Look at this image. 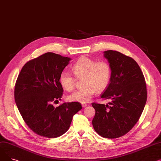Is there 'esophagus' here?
<instances>
[{
    "instance_id": "obj_1",
    "label": "esophagus",
    "mask_w": 161,
    "mask_h": 161,
    "mask_svg": "<svg viewBox=\"0 0 161 161\" xmlns=\"http://www.w3.org/2000/svg\"><path fill=\"white\" fill-rule=\"evenodd\" d=\"M81 105H82V106L83 107H86V106H87V104H86V103H82L81 104Z\"/></svg>"
}]
</instances>
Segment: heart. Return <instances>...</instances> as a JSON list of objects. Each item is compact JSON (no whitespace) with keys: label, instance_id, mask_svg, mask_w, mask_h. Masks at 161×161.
I'll return each mask as SVG.
<instances>
[{"label":"heart","instance_id":"1","mask_svg":"<svg viewBox=\"0 0 161 161\" xmlns=\"http://www.w3.org/2000/svg\"><path fill=\"white\" fill-rule=\"evenodd\" d=\"M72 70L76 78L83 77V85L69 97L74 102H89L97 90L103 91L107 87L112 77V67L108 62L97 61L87 57L80 58L72 65ZM58 80L62 87L66 91H72L75 87V79L69 72H62Z\"/></svg>","mask_w":161,"mask_h":161}]
</instances>
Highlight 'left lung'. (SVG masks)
I'll use <instances>...</instances> for the list:
<instances>
[{
  "mask_svg": "<svg viewBox=\"0 0 161 161\" xmlns=\"http://www.w3.org/2000/svg\"><path fill=\"white\" fill-rule=\"evenodd\" d=\"M104 57L112 67V77L101 98L108 104L92 103L95 130L103 138L114 139L128 133L136 124L147 100L143 75L134 59L117 51L108 50Z\"/></svg>",
  "mask_w": 161,
  "mask_h": 161,
  "instance_id": "8db88e82",
  "label": "left lung"
}]
</instances>
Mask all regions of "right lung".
Returning <instances> with one entry per match:
<instances>
[{
  "instance_id": "add662e5",
  "label": "right lung",
  "mask_w": 161,
  "mask_h": 161,
  "mask_svg": "<svg viewBox=\"0 0 161 161\" xmlns=\"http://www.w3.org/2000/svg\"><path fill=\"white\" fill-rule=\"evenodd\" d=\"M70 58L48 52L29 61L16 80L14 98L29 129L49 138L61 136L69 130L73 116L82 108L78 102L53 104L61 100L63 89L59 75Z\"/></svg>"
}]
</instances>
